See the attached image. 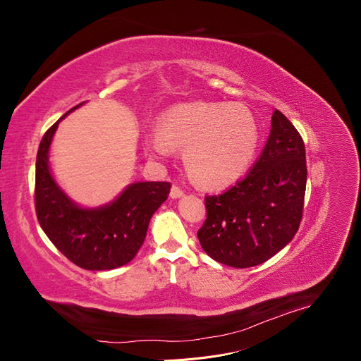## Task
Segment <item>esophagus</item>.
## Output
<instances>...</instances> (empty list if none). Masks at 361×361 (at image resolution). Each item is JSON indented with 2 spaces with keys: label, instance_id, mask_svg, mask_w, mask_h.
Returning <instances> with one entry per match:
<instances>
[{
  "label": "esophagus",
  "instance_id": "esophagus-1",
  "mask_svg": "<svg viewBox=\"0 0 361 361\" xmlns=\"http://www.w3.org/2000/svg\"><path fill=\"white\" fill-rule=\"evenodd\" d=\"M183 195V190L180 187H178V185H173L171 190H170V197L171 199H179Z\"/></svg>",
  "mask_w": 361,
  "mask_h": 361
}]
</instances>
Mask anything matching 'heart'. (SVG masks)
I'll return each instance as SVG.
<instances>
[{"instance_id": "1", "label": "heart", "mask_w": 361, "mask_h": 361, "mask_svg": "<svg viewBox=\"0 0 361 361\" xmlns=\"http://www.w3.org/2000/svg\"><path fill=\"white\" fill-rule=\"evenodd\" d=\"M185 150V167L203 188H223L241 179L259 146V123L243 104L192 102L173 106L162 116L161 133L149 137V147L169 157Z\"/></svg>"}]
</instances>
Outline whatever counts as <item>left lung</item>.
I'll list each match as a JSON object with an SVG mask.
<instances>
[{"label":"left lung","instance_id":"1","mask_svg":"<svg viewBox=\"0 0 361 361\" xmlns=\"http://www.w3.org/2000/svg\"><path fill=\"white\" fill-rule=\"evenodd\" d=\"M307 182L304 141L279 110L253 169L220 195H206L197 232L204 253L227 267L264 264L298 232Z\"/></svg>","mask_w":361,"mask_h":361}]
</instances>
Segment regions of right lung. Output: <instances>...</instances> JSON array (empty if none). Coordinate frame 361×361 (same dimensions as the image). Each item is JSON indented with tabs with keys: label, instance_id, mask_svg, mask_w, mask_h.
Returning <instances> with one entry per match:
<instances>
[{
	"label": "right lung",
	"instance_id": "obj_1",
	"mask_svg": "<svg viewBox=\"0 0 361 361\" xmlns=\"http://www.w3.org/2000/svg\"><path fill=\"white\" fill-rule=\"evenodd\" d=\"M84 104V102H82ZM61 116L43 135L36 158V215L51 243L75 265L106 271L126 265L143 245L150 218L167 200L169 182H134L104 206L82 207L64 192L49 169V147Z\"/></svg>",
	"mask_w": 361,
	"mask_h": 361
}]
</instances>
